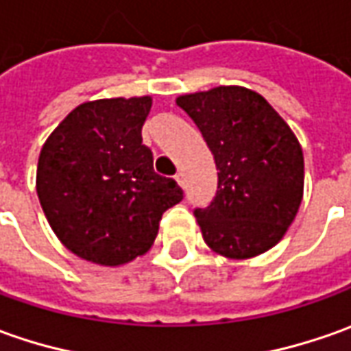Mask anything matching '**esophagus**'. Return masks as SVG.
<instances>
[{"mask_svg": "<svg viewBox=\"0 0 351 351\" xmlns=\"http://www.w3.org/2000/svg\"><path fill=\"white\" fill-rule=\"evenodd\" d=\"M175 180L180 184V186H184V173H176Z\"/></svg>", "mask_w": 351, "mask_h": 351, "instance_id": "esophagus-1", "label": "esophagus"}]
</instances>
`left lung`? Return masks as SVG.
Segmentation results:
<instances>
[{"mask_svg":"<svg viewBox=\"0 0 351 351\" xmlns=\"http://www.w3.org/2000/svg\"><path fill=\"white\" fill-rule=\"evenodd\" d=\"M176 104L202 132L217 167V192L194 215L206 245L233 260L278 245L303 199L305 163L291 128L247 87L180 95Z\"/></svg>","mask_w":351,"mask_h":351,"instance_id":"1","label":"left lung"}]
</instances>
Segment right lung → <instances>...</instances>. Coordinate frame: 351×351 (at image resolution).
<instances>
[{
  "instance_id": "right-lung-1",
  "label": "right lung",
  "mask_w": 351,
  "mask_h": 351,
  "mask_svg": "<svg viewBox=\"0 0 351 351\" xmlns=\"http://www.w3.org/2000/svg\"><path fill=\"white\" fill-rule=\"evenodd\" d=\"M149 110L152 97L83 103L43 145L36 194L56 237L79 258L120 266L145 254L163 213L182 199L141 143Z\"/></svg>"
}]
</instances>
